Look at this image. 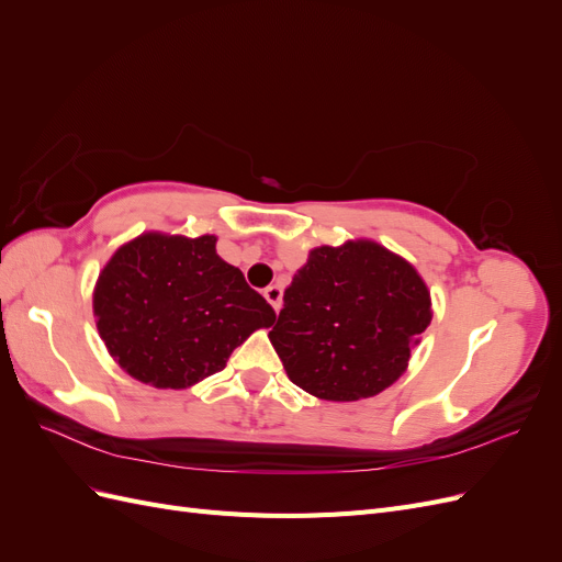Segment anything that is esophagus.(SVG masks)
<instances>
[{
  "label": "esophagus",
  "instance_id": "34e87169",
  "mask_svg": "<svg viewBox=\"0 0 562 562\" xmlns=\"http://www.w3.org/2000/svg\"><path fill=\"white\" fill-rule=\"evenodd\" d=\"M265 297H267V302L271 304V307H274V312L281 310V304H283V291H281L279 285H267V288H265Z\"/></svg>",
  "mask_w": 562,
  "mask_h": 562
}]
</instances>
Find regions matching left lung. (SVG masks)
<instances>
[{
  "instance_id": "obj_1",
  "label": "left lung",
  "mask_w": 562,
  "mask_h": 562,
  "mask_svg": "<svg viewBox=\"0 0 562 562\" xmlns=\"http://www.w3.org/2000/svg\"><path fill=\"white\" fill-rule=\"evenodd\" d=\"M429 323L415 267L372 241H349L310 252L269 339L293 384L326 401H359L403 375Z\"/></svg>"
}]
</instances>
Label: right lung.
<instances>
[{
    "label": "right lung",
    "instance_id": "obj_1",
    "mask_svg": "<svg viewBox=\"0 0 562 562\" xmlns=\"http://www.w3.org/2000/svg\"><path fill=\"white\" fill-rule=\"evenodd\" d=\"M93 312L114 361L159 389H184L220 372L252 330L277 321L209 234H143L119 248L98 279Z\"/></svg>",
    "mask_w": 562,
    "mask_h": 562
}]
</instances>
